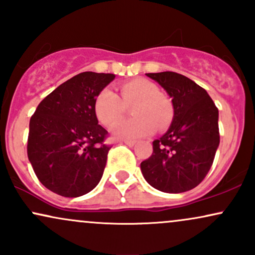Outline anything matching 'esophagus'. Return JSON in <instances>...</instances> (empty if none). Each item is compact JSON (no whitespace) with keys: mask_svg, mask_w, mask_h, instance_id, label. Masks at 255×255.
<instances>
[{"mask_svg":"<svg viewBox=\"0 0 255 255\" xmlns=\"http://www.w3.org/2000/svg\"><path fill=\"white\" fill-rule=\"evenodd\" d=\"M125 144L128 145V146H134V145H135V141H131V140H127V141H125Z\"/></svg>","mask_w":255,"mask_h":255,"instance_id":"34e87169","label":"esophagus"}]
</instances>
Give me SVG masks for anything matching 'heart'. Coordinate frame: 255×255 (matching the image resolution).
Listing matches in <instances>:
<instances>
[{
  "mask_svg": "<svg viewBox=\"0 0 255 255\" xmlns=\"http://www.w3.org/2000/svg\"><path fill=\"white\" fill-rule=\"evenodd\" d=\"M133 119L120 120L111 128L115 137L136 139L163 129L171 122L174 109L168 97L159 92L156 84L147 79H133L120 86V97L109 89L102 91L95 101V114L98 121L110 126L130 107Z\"/></svg>",
  "mask_w": 255,
  "mask_h": 255,
  "instance_id": "heart-1",
  "label": "heart"
}]
</instances>
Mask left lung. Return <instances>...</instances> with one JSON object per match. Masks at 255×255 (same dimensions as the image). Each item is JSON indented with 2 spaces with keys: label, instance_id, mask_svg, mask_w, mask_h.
Segmentation results:
<instances>
[{
  "label": "left lung",
  "instance_id": "1",
  "mask_svg": "<svg viewBox=\"0 0 255 255\" xmlns=\"http://www.w3.org/2000/svg\"><path fill=\"white\" fill-rule=\"evenodd\" d=\"M166 91L174 108L164 135L152 142L153 152L140 164L153 188L182 193L197 187L211 168L219 146L218 109L203 87L174 72L147 73Z\"/></svg>",
  "mask_w": 255,
  "mask_h": 255
}]
</instances>
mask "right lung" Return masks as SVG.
<instances>
[{"instance_id":"add662e5","label":"right lung","mask_w":255,"mask_h":255,"mask_svg":"<svg viewBox=\"0 0 255 255\" xmlns=\"http://www.w3.org/2000/svg\"><path fill=\"white\" fill-rule=\"evenodd\" d=\"M114 74L84 72L40 102L30 120L27 156L38 180L51 192L77 198L103 176L110 147L98 125L95 101Z\"/></svg>"}]
</instances>
